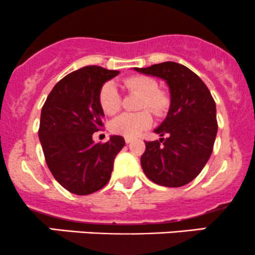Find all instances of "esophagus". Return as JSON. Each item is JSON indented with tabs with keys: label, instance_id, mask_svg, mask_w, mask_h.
I'll return each instance as SVG.
<instances>
[{
	"label": "esophagus",
	"instance_id": "34e87169",
	"mask_svg": "<svg viewBox=\"0 0 255 255\" xmlns=\"http://www.w3.org/2000/svg\"><path fill=\"white\" fill-rule=\"evenodd\" d=\"M125 141L127 142V144H129V142L133 141V138H125Z\"/></svg>",
	"mask_w": 255,
	"mask_h": 255
}]
</instances>
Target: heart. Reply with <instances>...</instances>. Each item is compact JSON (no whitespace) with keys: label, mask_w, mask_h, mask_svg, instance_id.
Wrapping results in <instances>:
<instances>
[{"label":"heart","mask_w":255,"mask_h":255,"mask_svg":"<svg viewBox=\"0 0 255 255\" xmlns=\"http://www.w3.org/2000/svg\"><path fill=\"white\" fill-rule=\"evenodd\" d=\"M123 87L130 93L141 96L139 102L140 113L122 114L110 123L111 132L119 135L134 138L142 130L147 129L152 123V116H163L170 106V98L166 91L158 88V82L146 75H133L123 80ZM99 105L106 115H115L121 108V97L113 82H106L99 92Z\"/></svg>","instance_id":"1"}]
</instances>
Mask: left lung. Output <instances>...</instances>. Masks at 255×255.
Here are the masks:
<instances>
[{"label":"left lung","instance_id":"obj_1","mask_svg":"<svg viewBox=\"0 0 255 255\" xmlns=\"http://www.w3.org/2000/svg\"><path fill=\"white\" fill-rule=\"evenodd\" d=\"M134 69L166 81L172 98L166 120L155 129L167 138L145 141L141 168L158 185H186L200 174L213 151L218 132L213 97L195 72L174 61Z\"/></svg>","mask_w":255,"mask_h":255}]
</instances>
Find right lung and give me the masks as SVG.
Segmentation results:
<instances>
[{
  "label": "right lung",
  "instance_id": "right-lung-1",
  "mask_svg": "<svg viewBox=\"0 0 255 255\" xmlns=\"http://www.w3.org/2000/svg\"><path fill=\"white\" fill-rule=\"evenodd\" d=\"M119 74L96 65L70 72L42 106L38 138L47 166L55 180L75 195L103 189L110 180L115 157L126 144L121 135L98 144L92 139L104 127L100 88Z\"/></svg>",
  "mask_w": 255,
  "mask_h": 255
}]
</instances>
